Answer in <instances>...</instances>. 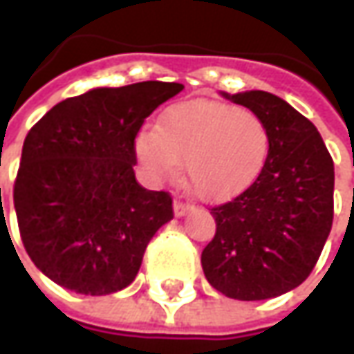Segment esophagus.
<instances>
[{"label":"esophagus","mask_w":354,"mask_h":354,"mask_svg":"<svg viewBox=\"0 0 354 354\" xmlns=\"http://www.w3.org/2000/svg\"><path fill=\"white\" fill-rule=\"evenodd\" d=\"M189 209H192V205H189L187 201H182V199H176V201H174V215H176V217H184Z\"/></svg>","instance_id":"esophagus-1"}]
</instances>
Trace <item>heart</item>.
Instances as JSON below:
<instances>
[{"label": "heart", "instance_id": "heart-1", "mask_svg": "<svg viewBox=\"0 0 354 354\" xmlns=\"http://www.w3.org/2000/svg\"><path fill=\"white\" fill-rule=\"evenodd\" d=\"M137 157L157 178L187 180L209 201L242 194L266 167L271 131L254 112L217 100H192L167 108L157 129L137 137Z\"/></svg>", "mask_w": 354, "mask_h": 354}]
</instances>
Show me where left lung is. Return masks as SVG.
<instances>
[{
	"instance_id": "left-lung-1",
	"label": "left lung",
	"mask_w": 354,
	"mask_h": 354,
	"mask_svg": "<svg viewBox=\"0 0 354 354\" xmlns=\"http://www.w3.org/2000/svg\"><path fill=\"white\" fill-rule=\"evenodd\" d=\"M271 131L258 180L211 207L217 230L201 252L203 273L228 298L266 300L306 281L333 223V160L316 126L266 91L225 95Z\"/></svg>"
}]
</instances>
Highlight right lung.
I'll return each mask as SVG.
<instances>
[{
    "label": "right lung",
    "instance_id": "add662e5",
    "mask_svg": "<svg viewBox=\"0 0 354 354\" xmlns=\"http://www.w3.org/2000/svg\"><path fill=\"white\" fill-rule=\"evenodd\" d=\"M184 88L143 81L93 88L46 112L25 137L13 186L28 258L79 295L126 288L149 240L174 217L172 196L139 186L136 137Z\"/></svg>",
    "mask_w": 354,
    "mask_h": 354
}]
</instances>
